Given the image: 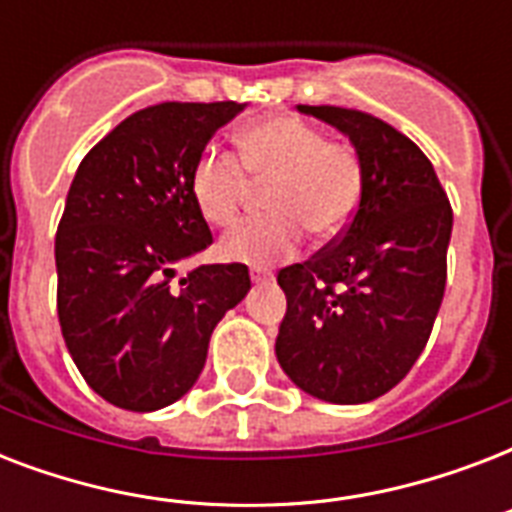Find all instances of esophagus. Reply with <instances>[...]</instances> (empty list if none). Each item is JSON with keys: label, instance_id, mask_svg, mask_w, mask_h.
I'll list each match as a JSON object with an SVG mask.
<instances>
[{"label": "esophagus", "instance_id": "obj_1", "mask_svg": "<svg viewBox=\"0 0 512 512\" xmlns=\"http://www.w3.org/2000/svg\"><path fill=\"white\" fill-rule=\"evenodd\" d=\"M249 276H252V284H271L273 276L268 271H263V268H252L249 271Z\"/></svg>", "mask_w": 512, "mask_h": 512}]
</instances>
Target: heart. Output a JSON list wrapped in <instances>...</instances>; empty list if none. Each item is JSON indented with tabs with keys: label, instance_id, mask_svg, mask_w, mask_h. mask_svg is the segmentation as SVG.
Here are the masks:
<instances>
[{
	"label": "heart",
	"instance_id": "1",
	"mask_svg": "<svg viewBox=\"0 0 512 512\" xmlns=\"http://www.w3.org/2000/svg\"><path fill=\"white\" fill-rule=\"evenodd\" d=\"M239 154L207 146L193 162L191 196L204 220L225 225L247 196L249 177H273L271 215L244 217L223 233L220 255L255 268L287 260L300 249L305 228L335 239L353 220L361 201V159L348 143L327 140L300 116H265L241 127Z\"/></svg>",
	"mask_w": 512,
	"mask_h": 512
}]
</instances>
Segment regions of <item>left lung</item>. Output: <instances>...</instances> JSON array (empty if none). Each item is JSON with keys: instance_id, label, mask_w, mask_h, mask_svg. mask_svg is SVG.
I'll use <instances>...</instances> for the list:
<instances>
[{"instance_id": "1", "label": "left lung", "mask_w": 512, "mask_h": 512, "mask_svg": "<svg viewBox=\"0 0 512 512\" xmlns=\"http://www.w3.org/2000/svg\"><path fill=\"white\" fill-rule=\"evenodd\" d=\"M332 124L361 159V201L332 247L279 271L287 316L276 358L308 396L366 404L404 380L446 287L452 207L428 156L382 119L297 106Z\"/></svg>"}]
</instances>
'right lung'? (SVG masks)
Here are the masks:
<instances>
[{
    "mask_svg": "<svg viewBox=\"0 0 512 512\" xmlns=\"http://www.w3.org/2000/svg\"><path fill=\"white\" fill-rule=\"evenodd\" d=\"M244 103H159L84 156L55 236L58 319L95 393L130 412L175 404L199 380L212 329L249 292L247 265L177 268L212 244L193 162Z\"/></svg>",
    "mask_w": 512,
    "mask_h": 512,
    "instance_id": "1",
    "label": "right lung"
}]
</instances>
